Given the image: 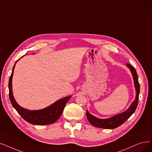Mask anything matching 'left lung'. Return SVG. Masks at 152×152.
Segmentation results:
<instances>
[{
	"label": "left lung",
	"instance_id": "left-lung-1",
	"mask_svg": "<svg viewBox=\"0 0 152 152\" xmlns=\"http://www.w3.org/2000/svg\"><path fill=\"white\" fill-rule=\"evenodd\" d=\"M127 66L130 68L134 80V84L136 89V99L132 102L130 107L128 110H126L125 112L120 113L115 116L109 118L107 119H100L96 118L91 114L88 113L87 110L86 115L87 119L90 122V123L92 125L98 127V128L101 129H115L117 127L122 125L125 121L130 118L131 115L135 112L136 108L138 105V96L140 93V83L138 80V75L137 74V71L133 66L130 64H127Z\"/></svg>",
	"mask_w": 152,
	"mask_h": 152
}]
</instances>
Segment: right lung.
<instances>
[{
  "mask_svg": "<svg viewBox=\"0 0 152 152\" xmlns=\"http://www.w3.org/2000/svg\"><path fill=\"white\" fill-rule=\"evenodd\" d=\"M17 60L16 62H17ZM15 64L14 65L12 72V74L9 77V99L12 105L17 112L20 114V116L24 120L31 124L37 125H49L56 122L60 118V117L61 116V115L64 111V107L71 96H69L65 97V98L61 100L56 102L50 107L42 109V110H28L27 109L22 108L17 104V103L15 102L14 98L12 94V75Z\"/></svg>",
  "mask_w": 152,
  "mask_h": 152,
  "instance_id": "obj_1",
  "label": "right lung"
}]
</instances>
